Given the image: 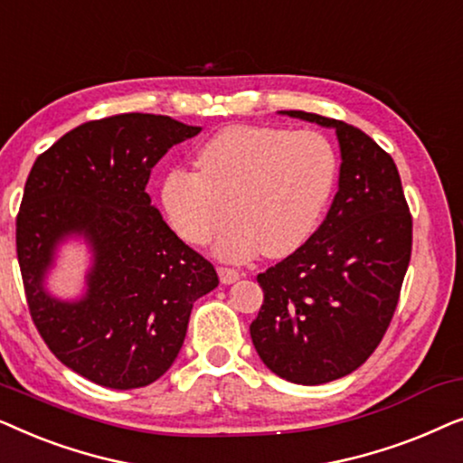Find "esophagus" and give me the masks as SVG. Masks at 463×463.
Listing matches in <instances>:
<instances>
[{
  "label": "esophagus",
  "mask_w": 463,
  "mask_h": 463,
  "mask_svg": "<svg viewBox=\"0 0 463 463\" xmlns=\"http://www.w3.org/2000/svg\"><path fill=\"white\" fill-rule=\"evenodd\" d=\"M217 271H219L221 284H232L240 278V271L233 269V268H223V265H221V268H217Z\"/></svg>",
  "instance_id": "1"
}]
</instances>
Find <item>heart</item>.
I'll return each mask as SVG.
<instances>
[{
  "mask_svg": "<svg viewBox=\"0 0 463 463\" xmlns=\"http://www.w3.org/2000/svg\"><path fill=\"white\" fill-rule=\"evenodd\" d=\"M198 173L173 168L162 176L160 204L183 242L206 244L230 213L236 221L214 242L227 261L263 250L284 257L320 225L337 185L331 141L316 130L227 126L195 151ZM232 211H229V206Z\"/></svg>",
  "mask_w": 463,
  "mask_h": 463,
  "instance_id": "obj_1",
  "label": "heart"
}]
</instances>
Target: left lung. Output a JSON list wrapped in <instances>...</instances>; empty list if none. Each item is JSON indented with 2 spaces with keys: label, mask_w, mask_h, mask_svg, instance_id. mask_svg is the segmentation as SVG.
I'll return each mask as SVG.
<instances>
[{
  "label": "left lung",
  "mask_w": 463,
  "mask_h": 463,
  "mask_svg": "<svg viewBox=\"0 0 463 463\" xmlns=\"http://www.w3.org/2000/svg\"><path fill=\"white\" fill-rule=\"evenodd\" d=\"M280 113L335 130L339 192L312 238L257 276L263 306L250 337L278 377L320 385L356 371L383 339L409 268L413 221L394 160L369 135L316 113Z\"/></svg>",
  "instance_id": "1"
}]
</instances>
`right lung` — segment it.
<instances>
[{
	"instance_id": "1",
	"label": "right lung",
	"mask_w": 463,
	"mask_h": 463,
	"mask_svg": "<svg viewBox=\"0 0 463 463\" xmlns=\"http://www.w3.org/2000/svg\"><path fill=\"white\" fill-rule=\"evenodd\" d=\"M168 116L122 113L86 122L37 157L16 217L29 312L62 364L113 390L154 383L179 356L189 314L217 288V271L151 204V168L198 135ZM84 237L93 265L80 300L50 296L45 276L67 237Z\"/></svg>"
}]
</instances>
